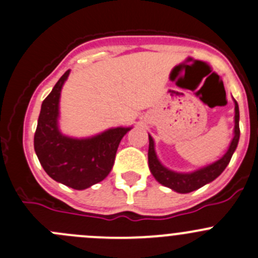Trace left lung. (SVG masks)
Returning a JSON list of instances; mask_svg holds the SVG:
<instances>
[{"label": "left lung", "instance_id": "8db88e82", "mask_svg": "<svg viewBox=\"0 0 258 258\" xmlns=\"http://www.w3.org/2000/svg\"><path fill=\"white\" fill-rule=\"evenodd\" d=\"M234 101V131H233V138L230 141L227 152L213 163L207 164L204 167L198 168L191 172H177L167 168L162 164L157 157L156 148H154V141L151 136L149 137V148H148V164L153 177L158 181L161 185L170 187L171 190L178 194H187L203 187L207 183L214 181L218 176L222 175L229 164L233 153L237 149L238 142H239V107L237 101Z\"/></svg>", "mask_w": 258, "mask_h": 258}]
</instances>
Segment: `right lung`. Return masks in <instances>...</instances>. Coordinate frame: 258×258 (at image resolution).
<instances>
[{"label":"right lung","mask_w":258,"mask_h":258,"mask_svg":"<svg viewBox=\"0 0 258 258\" xmlns=\"http://www.w3.org/2000/svg\"><path fill=\"white\" fill-rule=\"evenodd\" d=\"M70 72L59 78L41 104L34 149L44 171L54 181L85 190L109 175L120 141L132 126L110 127L87 138L63 134L59 129V100Z\"/></svg>","instance_id":"add662e5"}]
</instances>
